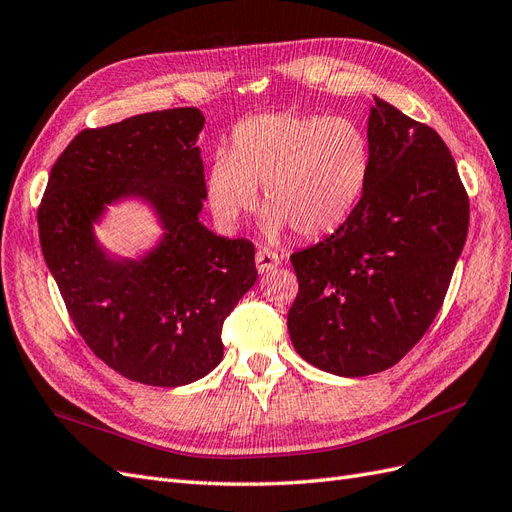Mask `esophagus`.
Segmentation results:
<instances>
[{
  "label": "esophagus",
  "mask_w": 512,
  "mask_h": 512,
  "mask_svg": "<svg viewBox=\"0 0 512 512\" xmlns=\"http://www.w3.org/2000/svg\"><path fill=\"white\" fill-rule=\"evenodd\" d=\"M277 265H280V256H277V252L269 250V247H262V250L256 252V267H258V273H269V271H273Z\"/></svg>",
  "instance_id": "obj_1"
}]
</instances>
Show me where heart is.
Returning <instances> with one entry per match:
<instances>
[{"mask_svg":"<svg viewBox=\"0 0 512 512\" xmlns=\"http://www.w3.org/2000/svg\"><path fill=\"white\" fill-rule=\"evenodd\" d=\"M371 151L348 117L265 113L232 130L228 153L207 170V198L226 228H237L265 196L271 237L294 230L320 239L342 228L365 192Z\"/></svg>","mask_w":512,"mask_h":512,"instance_id":"obj_1","label":"heart"}]
</instances>
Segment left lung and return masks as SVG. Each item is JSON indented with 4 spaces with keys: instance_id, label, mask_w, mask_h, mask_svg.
Segmentation results:
<instances>
[{
    "instance_id": "obj_1",
    "label": "left lung",
    "mask_w": 512,
    "mask_h": 512,
    "mask_svg": "<svg viewBox=\"0 0 512 512\" xmlns=\"http://www.w3.org/2000/svg\"><path fill=\"white\" fill-rule=\"evenodd\" d=\"M371 166L350 220L294 252L288 312L307 363L359 378L399 363L440 312L468 237L470 200L440 134L376 98Z\"/></svg>"
}]
</instances>
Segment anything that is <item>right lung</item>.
Returning a JSON list of instances; mask_svg holds the SVG:
<instances>
[{
  "mask_svg": "<svg viewBox=\"0 0 512 512\" xmlns=\"http://www.w3.org/2000/svg\"><path fill=\"white\" fill-rule=\"evenodd\" d=\"M198 108H168L72 138L38 207L42 256L76 331L123 378L183 386L224 356L222 324L256 282L254 245L200 224L207 198ZM141 197L165 235L145 257H108L93 235L106 204Z\"/></svg>",
  "mask_w": 512,
  "mask_h": 512,
  "instance_id": "right-lung-1",
  "label": "right lung"
}]
</instances>
